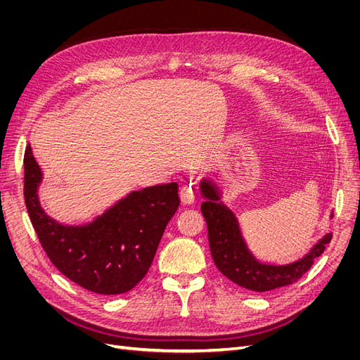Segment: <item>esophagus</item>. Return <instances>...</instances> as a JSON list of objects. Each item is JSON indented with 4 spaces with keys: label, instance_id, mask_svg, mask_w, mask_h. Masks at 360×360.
Segmentation results:
<instances>
[{
    "label": "esophagus",
    "instance_id": "34e87169",
    "mask_svg": "<svg viewBox=\"0 0 360 360\" xmlns=\"http://www.w3.org/2000/svg\"><path fill=\"white\" fill-rule=\"evenodd\" d=\"M180 198H181V202L183 204H193L195 201V189L192 184H186V186H183L181 191H180Z\"/></svg>",
    "mask_w": 360,
    "mask_h": 360
}]
</instances>
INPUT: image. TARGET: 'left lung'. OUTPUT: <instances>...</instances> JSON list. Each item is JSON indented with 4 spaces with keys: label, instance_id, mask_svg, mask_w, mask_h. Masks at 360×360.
Segmentation results:
<instances>
[{
    "label": "left lung",
    "instance_id": "1",
    "mask_svg": "<svg viewBox=\"0 0 360 360\" xmlns=\"http://www.w3.org/2000/svg\"><path fill=\"white\" fill-rule=\"evenodd\" d=\"M204 198L201 212L209 230V243L216 267L234 284L246 290L264 292L287 287L308 271L314 259L319 258L330 242L332 234H324L302 258L287 264L263 263L249 249L242 234L236 213L222 200V189L213 179L200 181ZM333 213H330V217Z\"/></svg>",
    "mask_w": 360,
    "mask_h": 360
}]
</instances>
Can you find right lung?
<instances>
[{"mask_svg": "<svg viewBox=\"0 0 360 360\" xmlns=\"http://www.w3.org/2000/svg\"><path fill=\"white\" fill-rule=\"evenodd\" d=\"M24 197L32 226L52 264L75 284L114 296L132 290L153 263L163 231L179 209V184L134 191L93 221L69 225L41 209L43 172L28 146Z\"/></svg>", "mask_w": 360, "mask_h": 360, "instance_id": "obj_1", "label": "right lung"}]
</instances>
